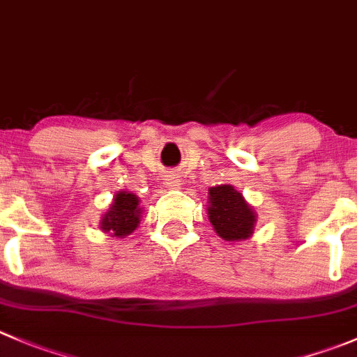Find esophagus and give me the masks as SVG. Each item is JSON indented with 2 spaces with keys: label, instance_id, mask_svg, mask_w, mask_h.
Segmentation results:
<instances>
[{
  "label": "esophagus",
  "instance_id": "34e87169",
  "mask_svg": "<svg viewBox=\"0 0 357 357\" xmlns=\"http://www.w3.org/2000/svg\"><path fill=\"white\" fill-rule=\"evenodd\" d=\"M167 185L169 186H178L179 181L176 178H167Z\"/></svg>",
  "mask_w": 357,
  "mask_h": 357
}]
</instances>
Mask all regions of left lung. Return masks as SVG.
I'll return each mask as SVG.
<instances>
[{"label": "left lung", "mask_w": 357, "mask_h": 357, "mask_svg": "<svg viewBox=\"0 0 357 357\" xmlns=\"http://www.w3.org/2000/svg\"><path fill=\"white\" fill-rule=\"evenodd\" d=\"M209 221L225 241H244L252 234L256 216L241 193L230 185L213 186L209 190Z\"/></svg>", "instance_id": "1"}]
</instances>
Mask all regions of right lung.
<instances>
[{
    "instance_id": "add662e5",
    "label": "right lung",
    "mask_w": 357,
    "mask_h": 357,
    "mask_svg": "<svg viewBox=\"0 0 357 357\" xmlns=\"http://www.w3.org/2000/svg\"><path fill=\"white\" fill-rule=\"evenodd\" d=\"M139 200L134 193L119 192L115 195L112 207L102 218L101 228L105 231H109L113 237H123L129 235L130 231L136 230L139 225Z\"/></svg>"
}]
</instances>
